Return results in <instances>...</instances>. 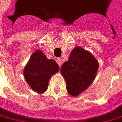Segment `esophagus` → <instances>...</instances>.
Returning <instances> with one entry per match:
<instances>
[{
    "label": "esophagus",
    "mask_w": 122,
    "mask_h": 122,
    "mask_svg": "<svg viewBox=\"0 0 122 122\" xmlns=\"http://www.w3.org/2000/svg\"><path fill=\"white\" fill-rule=\"evenodd\" d=\"M56 63H57L59 64V66L61 67V64H62V60H61V59H56Z\"/></svg>",
    "instance_id": "obj_1"
}]
</instances>
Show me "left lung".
Instances as JSON below:
<instances>
[{"label": "left lung", "instance_id": "8db88e82", "mask_svg": "<svg viewBox=\"0 0 122 122\" xmlns=\"http://www.w3.org/2000/svg\"><path fill=\"white\" fill-rule=\"evenodd\" d=\"M98 69V61L92 53L75 47L68 61L61 66V73L66 82V89L72 96H77L94 82Z\"/></svg>", "mask_w": 122, "mask_h": 122}]
</instances>
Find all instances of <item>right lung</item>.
Masks as SVG:
<instances>
[{
	"label": "right lung",
	"instance_id": "obj_1",
	"mask_svg": "<svg viewBox=\"0 0 122 122\" xmlns=\"http://www.w3.org/2000/svg\"><path fill=\"white\" fill-rule=\"evenodd\" d=\"M59 71V66L53 59H48L41 50L36 51L24 67V76L33 91L42 94L47 91L52 75Z\"/></svg>",
	"mask_w": 122,
	"mask_h": 122
}]
</instances>
